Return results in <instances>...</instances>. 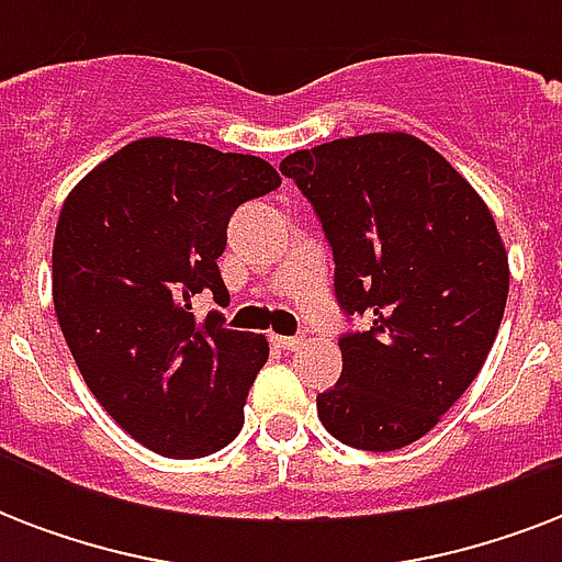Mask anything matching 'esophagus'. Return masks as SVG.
I'll list each match as a JSON object with an SVG mask.
<instances>
[{"label":"esophagus","mask_w":562,"mask_h":562,"mask_svg":"<svg viewBox=\"0 0 562 562\" xmlns=\"http://www.w3.org/2000/svg\"><path fill=\"white\" fill-rule=\"evenodd\" d=\"M271 344L273 347H280L285 352H294L303 344V338H289V335H271Z\"/></svg>","instance_id":"34e87169"}]
</instances>
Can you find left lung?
Segmentation results:
<instances>
[{"label": "left lung", "instance_id": "obj_1", "mask_svg": "<svg viewBox=\"0 0 562 562\" xmlns=\"http://www.w3.org/2000/svg\"><path fill=\"white\" fill-rule=\"evenodd\" d=\"M280 171L324 224L338 306L368 317L341 335V379L317 393V417L352 449L414 443L496 341L510 289L496 221L431 145L400 131L294 151Z\"/></svg>", "mask_w": 562, "mask_h": 562}]
</instances>
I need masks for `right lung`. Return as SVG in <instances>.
<instances>
[{"instance_id": "right-lung-1", "label": "right lung", "mask_w": 562, "mask_h": 562, "mask_svg": "<svg viewBox=\"0 0 562 562\" xmlns=\"http://www.w3.org/2000/svg\"><path fill=\"white\" fill-rule=\"evenodd\" d=\"M282 180L271 162L148 136L99 162L64 201L52 247L60 333L101 408L166 458L236 440L268 361L265 335L198 321L210 291L229 303L218 259L229 215Z\"/></svg>"}]
</instances>
